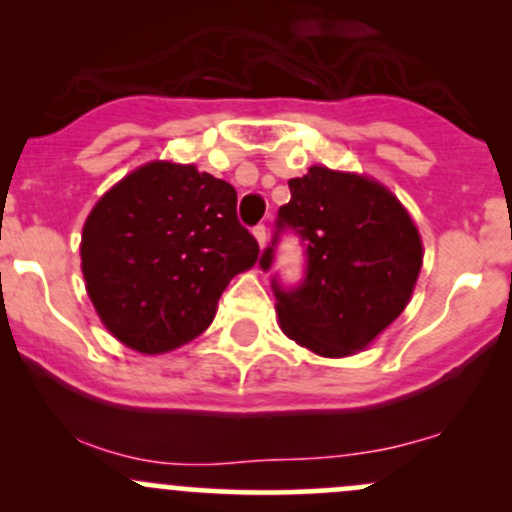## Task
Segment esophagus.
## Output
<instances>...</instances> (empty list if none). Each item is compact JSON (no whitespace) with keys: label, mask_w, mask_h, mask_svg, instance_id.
Here are the masks:
<instances>
[{"label":"esophagus","mask_w":512,"mask_h":512,"mask_svg":"<svg viewBox=\"0 0 512 512\" xmlns=\"http://www.w3.org/2000/svg\"><path fill=\"white\" fill-rule=\"evenodd\" d=\"M252 235L257 237L260 247H265V242H267V227L265 225H255V227H252Z\"/></svg>","instance_id":"34e87169"}]
</instances>
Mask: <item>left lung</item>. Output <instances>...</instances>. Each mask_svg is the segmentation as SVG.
<instances>
[{
  "mask_svg": "<svg viewBox=\"0 0 512 512\" xmlns=\"http://www.w3.org/2000/svg\"><path fill=\"white\" fill-rule=\"evenodd\" d=\"M289 193L260 255L267 272L287 230L304 247L299 285L272 277L282 332L319 356L359 352L409 304L423 260L416 225L384 185L324 165L289 180Z\"/></svg>",
  "mask_w": 512,
  "mask_h": 512,
  "instance_id": "1",
  "label": "left lung"
}]
</instances>
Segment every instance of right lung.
Returning <instances> with one entry per match:
<instances>
[{"label":"right lung","instance_id":"1","mask_svg":"<svg viewBox=\"0 0 512 512\" xmlns=\"http://www.w3.org/2000/svg\"><path fill=\"white\" fill-rule=\"evenodd\" d=\"M230 183L195 165L148 163L113 185L81 235L86 289L108 332L143 354L210 327L220 294L257 262Z\"/></svg>","mask_w":512,"mask_h":512}]
</instances>
